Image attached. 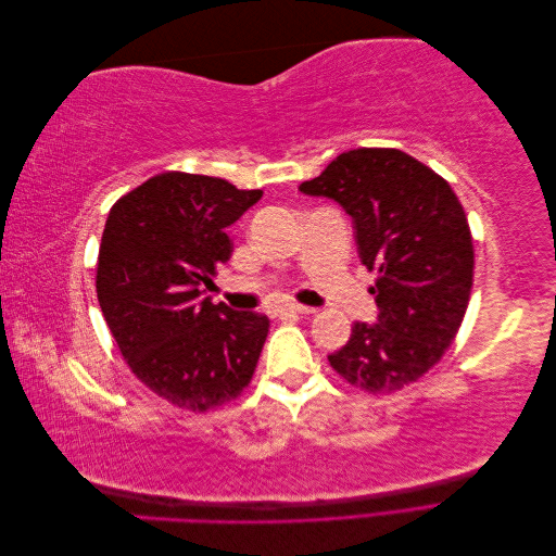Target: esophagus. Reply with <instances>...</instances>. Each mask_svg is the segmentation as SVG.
<instances>
[{
	"label": "esophagus",
	"mask_w": 556,
	"mask_h": 556,
	"mask_svg": "<svg viewBox=\"0 0 556 556\" xmlns=\"http://www.w3.org/2000/svg\"><path fill=\"white\" fill-rule=\"evenodd\" d=\"M315 313L313 308L308 306H299V304H285V306H278L274 311V317H288V315H311Z\"/></svg>",
	"instance_id": "obj_1"
}]
</instances>
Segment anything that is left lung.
I'll return each instance as SVG.
<instances>
[{"label": "left lung", "instance_id": "left-lung-1", "mask_svg": "<svg viewBox=\"0 0 556 556\" xmlns=\"http://www.w3.org/2000/svg\"><path fill=\"white\" fill-rule=\"evenodd\" d=\"M355 223L359 260L376 271V325L355 323L329 355L345 382L390 394L422 378L457 336L473 288V239L450 182L396 148H357L299 185Z\"/></svg>", "mask_w": 556, "mask_h": 556}]
</instances>
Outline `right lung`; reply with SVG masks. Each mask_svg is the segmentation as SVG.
I'll return each instance as SVG.
<instances>
[{
	"instance_id": "right-lung-1",
	"label": "right lung",
	"mask_w": 556,
	"mask_h": 556,
	"mask_svg": "<svg viewBox=\"0 0 556 556\" xmlns=\"http://www.w3.org/2000/svg\"><path fill=\"white\" fill-rule=\"evenodd\" d=\"M223 178L164 172L115 201L97 299L123 359L150 392L192 413L241 396L268 317L201 299L231 257L227 227L262 199Z\"/></svg>"
}]
</instances>
